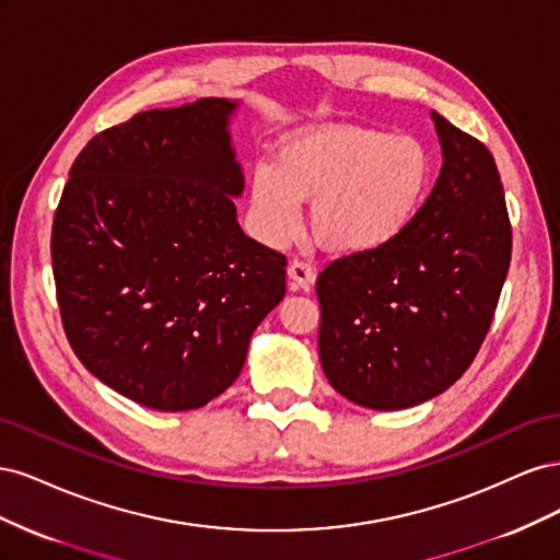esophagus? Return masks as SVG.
<instances>
[{
	"label": "esophagus",
	"instance_id": "obj_1",
	"mask_svg": "<svg viewBox=\"0 0 560 560\" xmlns=\"http://www.w3.org/2000/svg\"><path fill=\"white\" fill-rule=\"evenodd\" d=\"M287 278H290L294 290H303V292H311L315 287V268L306 261H292L287 266Z\"/></svg>",
	"mask_w": 560,
	"mask_h": 560
}]
</instances>
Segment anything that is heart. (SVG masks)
I'll return each mask as SVG.
<instances>
[{
    "mask_svg": "<svg viewBox=\"0 0 560 560\" xmlns=\"http://www.w3.org/2000/svg\"><path fill=\"white\" fill-rule=\"evenodd\" d=\"M432 156L411 135L325 124L287 135L273 165L249 179V217L268 245L299 229V202L313 200L315 241L338 254L378 252L409 231L432 184Z\"/></svg>",
    "mask_w": 560,
    "mask_h": 560,
    "instance_id": "obj_1",
    "label": "heart"
}]
</instances>
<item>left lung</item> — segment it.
Segmentation results:
<instances>
[{
    "label": "left lung",
    "instance_id": "obj_1",
    "mask_svg": "<svg viewBox=\"0 0 560 560\" xmlns=\"http://www.w3.org/2000/svg\"><path fill=\"white\" fill-rule=\"evenodd\" d=\"M430 116L444 163L409 231L317 278L322 369L338 395L374 411L409 409L465 374L512 259L493 156L442 114Z\"/></svg>",
    "mask_w": 560,
    "mask_h": 560
}]
</instances>
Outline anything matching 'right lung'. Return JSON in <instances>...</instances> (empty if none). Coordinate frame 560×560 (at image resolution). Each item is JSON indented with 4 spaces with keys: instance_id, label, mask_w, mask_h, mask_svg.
<instances>
[{
    "instance_id": "obj_1",
    "label": "right lung",
    "mask_w": 560,
    "mask_h": 560,
    "mask_svg": "<svg viewBox=\"0 0 560 560\" xmlns=\"http://www.w3.org/2000/svg\"><path fill=\"white\" fill-rule=\"evenodd\" d=\"M238 107L202 97L95 135L56 210L50 259L70 346L147 409L191 411L222 395L284 296V257L235 212Z\"/></svg>"
}]
</instances>
